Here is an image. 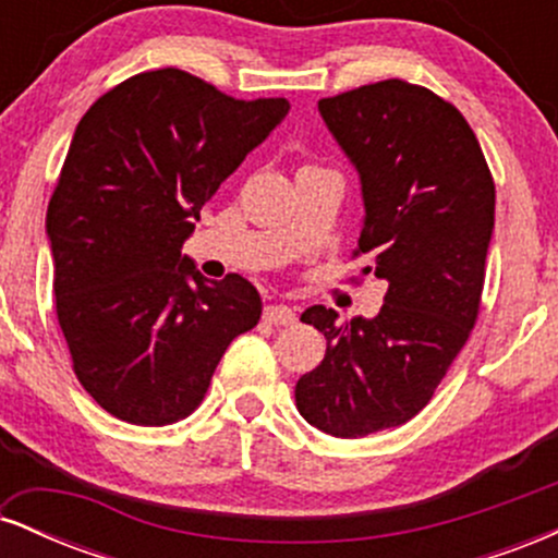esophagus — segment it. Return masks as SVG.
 Wrapping results in <instances>:
<instances>
[{
    "label": "esophagus",
    "instance_id": "34e87169",
    "mask_svg": "<svg viewBox=\"0 0 558 558\" xmlns=\"http://www.w3.org/2000/svg\"><path fill=\"white\" fill-rule=\"evenodd\" d=\"M265 323L293 325V323H296V310H291V306H286V304L265 306Z\"/></svg>",
    "mask_w": 558,
    "mask_h": 558
}]
</instances>
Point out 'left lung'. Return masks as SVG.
Wrapping results in <instances>:
<instances>
[{"label": "left lung", "instance_id": "1", "mask_svg": "<svg viewBox=\"0 0 558 558\" xmlns=\"http://www.w3.org/2000/svg\"><path fill=\"white\" fill-rule=\"evenodd\" d=\"M317 107L360 172L354 254L388 291L373 319L338 325L323 304L301 315L328 351L299 377L296 407L317 430L364 438L420 414L475 328L496 185L464 114L430 88L390 78Z\"/></svg>", "mask_w": 558, "mask_h": 558}]
</instances>
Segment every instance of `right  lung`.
I'll return each mask as SVG.
<instances>
[{"label":"right lung","mask_w":558,"mask_h":558,"mask_svg":"<svg viewBox=\"0 0 558 558\" xmlns=\"http://www.w3.org/2000/svg\"><path fill=\"white\" fill-rule=\"evenodd\" d=\"M288 110L162 68L110 88L81 118L47 235L75 377L112 417L144 427L189 417L230 341L259 323L257 288L235 272L207 283L181 248Z\"/></svg>","instance_id":"add662e5"}]
</instances>
